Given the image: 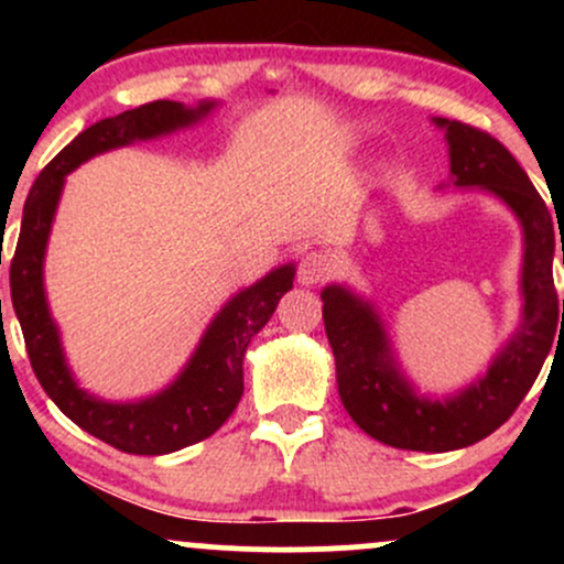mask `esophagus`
I'll list each match as a JSON object with an SVG mask.
<instances>
[{"label":"esophagus","instance_id":"34e87169","mask_svg":"<svg viewBox=\"0 0 564 564\" xmlns=\"http://www.w3.org/2000/svg\"><path fill=\"white\" fill-rule=\"evenodd\" d=\"M334 273V260L326 251H307L300 260V283L302 286H318Z\"/></svg>","mask_w":564,"mask_h":564}]
</instances>
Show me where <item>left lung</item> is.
<instances>
[{"label": "left lung", "instance_id": "obj_1", "mask_svg": "<svg viewBox=\"0 0 564 564\" xmlns=\"http://www.w3.org/2000/svg\"><path fill=\"white\" fill-rule=\"evenodd\" d=\"M445 127L456 185H482L507 200L525 230V313L520 332L490 366L488 377L458 398L432 403L413 394L394 371L387 339L371 307L339 286L321 294L323 323L336 358V384L352 422L379 443L403 451L443 453L467 448L496 432L522 403L564 326V300H556L554 217L507 148L464 121L435 119ZM564 264V246H562ZM563 321H558V313Z\"/></svg>", "mask_w": 564, "mask_h": 564}]
</instances>
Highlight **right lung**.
I'll return each instance as SVG.
<instances>
[{"label":"right lung","mask_w":564,"mask_h":564,"mask_svg":"<svg viewBox=\"0 0 564 564\" xmlns=\"http://www.w3.org/2000/svg\"><path fill=\"white\" fill-rule=\"evenodd\" d=\"M215 102H200L198 108H185L174 100H153L111 119L87 127L57 156L44 166L31 187L23 206L21 236L10 262L12 307L21 321L25 352L34 368L39 384L53 398V403L84 432L95 435L116 451L138 453V456H161L215 435L236 411L243 394V352L251 336L275 313V304L294 283V268L283 264L275 273L262 278L257 286L241 291L236 300L225 304L193 360L180 373L170 390L142 403L113 405L89 398L70 379L63 364L57 328L47 313L42 289V260L53 225L63 180L70 170L89 156L111 148L127 145L132 140H148L166 134L172 129L193 124L212 111Z\"/></svg>","instance_id":"add662e5"}]
</instances>
